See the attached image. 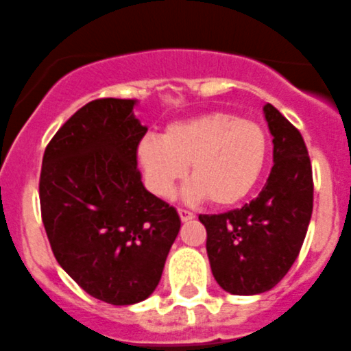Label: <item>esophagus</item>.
Masks as SVG:
<instances>
[{
    "instance_id": "esophagus-1",
    "label": "esophagus",
    "mask_w": 351,
    "mask_h": 351,
    "mask_svg": "<svg viewBox=\"0 0 351 351\" xmlns=\"http://www.w3.org/2000/svg\"><path fill=\"white\" fill-rule=\"evenodd\" d=\"M178 215H180V220H182L183 223H185V221H191V220H194V218H195V216H194V213L186 211V209H178Z\"/></svg>"
}]
</instances>
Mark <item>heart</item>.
<instances>
[{
  "label": "heart",
  "instance_id": "obj_1",
  "mask_svg": "<svg viewBox=\"0 0 351 351\" xmlns=\"http://www.w3.org/2000/svg\"><path fill=\"white\" fill-rule=\"evenodd\" d=\"M270 152L267 131L258 123L230 112H208L176 121L162 136H145L136 145L149 191L171 197L191 165V201L209 199L216 208L244 201L260 182Z\"/></svg>",
  "mask_w": 351,
  "mask_h": 351
}]
</instances>
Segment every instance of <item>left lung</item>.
Masks as SVG:
<instances>
[{
  "instance_id": "obj_1",
  "label": "left lung",
  "mask_w": 351,
  "mask_h": 351,
  "mask_svg": "<svg viewBox=\"0 0 351 351\" xmlns=\"http://www.w3.org/2000/svg\"><path fill=\"white\" fill-rule=\"evenodd\" d=\"M274 136V166L263 191L241 209L201 215L209 265L221 289L237 296L270 291L300 254L313 209L312 165L300 131L263 107Z\"/></svg>"
}]
</instances>
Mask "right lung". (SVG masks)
<instances>
[{"mask_svg":"<svg viewBox=\"0 0 351 351\" xmlns=\"http://www.w3.org/2000/svg\"><path fill=\"white\" fill-rule=\"evenodd\" d=\"M135 107L121 98L81 107L48 143L39 178L43 225L58 265L110 304L154 293L182 225L136 169L147 126Z\"/></svg>","mask_w":351,"mask_h":351,"instance_id":"1","label":"right lung"}]
</instances>
